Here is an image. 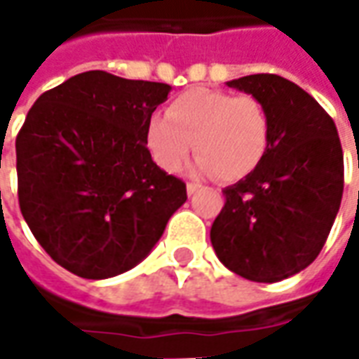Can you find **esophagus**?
Instances as JSON below:
<instances>
[{"label": "esophagus", "instance_id": "1", "mask_svg": "<svg viewBox=\"0 0 359 359\" xmlns=\"http://www.w3.org/2000/svg\"><path fill=\"white\" fill-rule=\"evenodd\" d=\"M200 187H202L200 182H188V184H187V192L190 196H192V194H194V192H198V190H200Z\"/></svg>", "mask_w": 359, "mask_h": 359}]
</instances>
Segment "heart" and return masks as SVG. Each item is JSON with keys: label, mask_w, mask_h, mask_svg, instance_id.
Returning <instances> with one entry per match:
<instances>
[{"label": "heart", "mask_w": 359, "mask_h": 359, "mask_svg": "<svg viewBox=\"0 0 359 359\" xmlns=\"http://www.w3.org/2000/svg\"><path fill=\"white\" fill-rule=\"evenodd\" d=\"M271 121L256 95L196 88L175 97L163 115L146 126V142L156 163L169 172L182 171L194 148L198 169L219 180H238L264 159Z\"/></svg>", "instance_id": "heart-1"}]
</instances>
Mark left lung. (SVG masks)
<instances>
[{
  "label": "left lung",
  "instance_id": "obj_1",
  "mask_svg": "<svg viewBox=\"0 0 359 359\" xmlns=\"http://www.w3.org/2000/svg\"><path fill=\"white\" fill-rule=\"evenodd\" d=\"M256 95L269 113L264 159L223 190L211 225L221 264L256 283H277L306 269L325 246L344 188V157L331 115L278 74L226 82Z\"/></svg>",
  "mask_w": 359,
  "mask_h": 359
}]
</instances>
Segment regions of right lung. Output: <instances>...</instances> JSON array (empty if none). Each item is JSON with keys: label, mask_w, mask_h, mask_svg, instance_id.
Returning <instances> with one entry per match:
<instances>
[{"label": "right lung", "mask_w": 359, "mask_h": 359, "mask_svg": "<svg viewBox=\"0 0 359 359\" xmlns=\"http://www.w3.org/2000/svg\"><path fill=\"white\" fill-rule=\"evenodd\" d=\"M171 86L88 71L43 92L17 134L22 217L50 257L84 278L133 269L187 202L146 126Z\"/></svg>", "instance_id": "right-lung-1"}]
</instances>
